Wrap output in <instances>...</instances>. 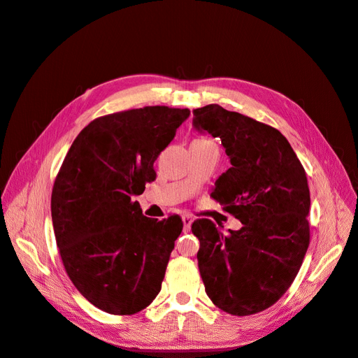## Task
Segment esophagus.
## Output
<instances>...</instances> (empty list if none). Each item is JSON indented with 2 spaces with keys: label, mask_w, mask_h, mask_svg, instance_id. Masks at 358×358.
<instances>
[{
  "label": "esophagus",
  "mask_w": 358,
  "mask_h": 358,
  "mask_svg": "<svg viewBox=\"0 0 358 358\" xmlns=\"http://www.w3.org/2000/svg\"><path fill=\"white\" fill-rule=\"evenodd\" d=\"M182 221H183V231H189L191 230V224H192V216L183 215L182 216Z\"/></svg>",
  "instance_id": "1"
}]
</instances>
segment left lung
Wrapping results in <instances>:
<instances>
[{
    "instance_id": "1",
    "label": "left lung",
    "mask_w": 358,
    "mask_h": 358,
    "mask_svg": "<svg viewBox=\"0 0 358 358\" xmlns=\"http://www.w3.org/2000/svg\"><path fill=\"white\" fill-rule=\"evenodd\" d=\"M192 113L194 127L220 137L231 162L210 197L242 222L227 234L208 218L192 222L200 275L215 306L252 315L285 294L308 251L306 171L276 128L218 104Z\"/></svg>"
}]
</instances>
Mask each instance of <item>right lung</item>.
Here are the masks:
<instances>
[{"label":"right lung","instance_id":"obj_1","mask_svg":"<svg viewBox=\"0 0 358 358\" xmlns=\"http://www.w3.org/2000/svg\"><path fill=\"white\" fill-rule=\"evenodd\" d=\"M189 116L146 106L94 119L74 138L52 189L64 268L80 294L112 315H133L161 289L179 215L148 218L134 196L155 180L154 162Z\"/></svg>","mask_w":358,"mask_h":358}]
</instances>
